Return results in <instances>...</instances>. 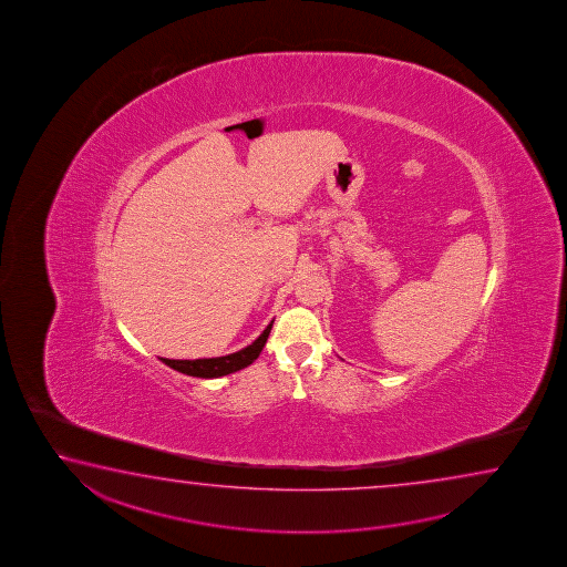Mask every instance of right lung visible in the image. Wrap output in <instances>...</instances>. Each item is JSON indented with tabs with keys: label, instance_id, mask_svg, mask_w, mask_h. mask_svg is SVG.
Wrapping results in <instances>:
<instances>
[{
	"label": "right lung",
	"instance_id": "right-lung-1",
	"mask_svg": "<svg viewBox=\"0 0 567 567\" xmlns=\"http://www.w3.org/2000/svg\"><path fill=\"white\" fill-rule=\"evenodd\" d=\"M271 326H274V321L264 329V333L251 346L244 347V349L236 351V353H230V355L194 359V361H188V359H184V361H181V359H163L161 357V361H163L164 365L178 371V373L200 377V379H218V377H224V374L236 373V371L251 365L258 359L261 349H264L266 341H268Z\"/></svg>",
	"mask_w": 567,
	"mask_h": 567
}]
</instances>
